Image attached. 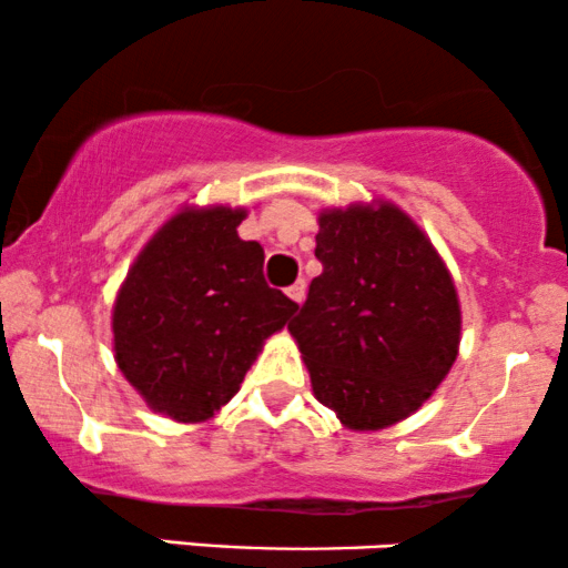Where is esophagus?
I'll return each instance as SVG.
<instances>
[{"instance_id":"1","label":"esophagus","mask_w":568,"mask_h":568,"mask_svg":"<svg viewBox=\"0 0 568 568\" xmlns=\"http://www.w3.org/2000/svg\"><path fill=\"white\" fill-rule=\"evenodd\" d=\"M286 295H290L292 300H295V303H303V297H305V282H303V278H300V282L292 284L290 290H286Z\"/></svg>"}]
</instances>
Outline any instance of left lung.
<instances>
[{
    "label": "left lung",
    "mask_w": 568,
    "mask_h": 568,
    "mask_svg": "<svg viewBox=\"0 0 568 568\" xmlns=\"http://www.w3.org/2000/svg\"><path fill=\"white\" fill-rule=\"evenodd\" d=\"M322 276L290 324L313 396L351 430L409 417L449 375L459 300L430 239L398 206L318 215Z\"/></svg>",
    "instance_id": "obj_1"
}]
</instances>
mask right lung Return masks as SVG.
I'll list each match as a JSON object with an SVG mask.
<instances>
[{
	"label": "right lung",
	"instance_id": "add662e5",
	"mask_svg": "<svg viewBox=\"0 0 568 568\" xmlns=\"http://www.w3.org/2000/svg\"><path fill=\"white\" fill-rule=\"evenodd\" d=\"M244 210L178 212L153 233L113 305V351L153 412L204 423L236 396L295 300L271 290L265 252L239 239Z\"/></svg>",
	"mask_w": 568,
	"mask_h": 568
}]
</instances>
